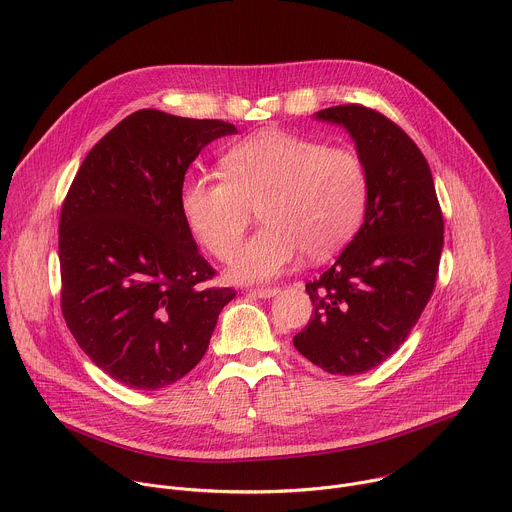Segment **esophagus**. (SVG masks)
I'll return each mask as SVG.
<instances>
[{"label": "esophagus", "mask_w": 512, "mask_h": 512, "mask_svg": "<svg viewBox=\"0 0 512 512\" xmlns=\"http://www.w3.org/2000/svg\"><path fill=\"white\" fill-rule=\"evenodd\" d=\"M279 293L277 287H257V289H251L249 295L253 297H259V299H269V297H275Z\"/></svg>", "instance_id": "esophagus-1"}]
</instances>
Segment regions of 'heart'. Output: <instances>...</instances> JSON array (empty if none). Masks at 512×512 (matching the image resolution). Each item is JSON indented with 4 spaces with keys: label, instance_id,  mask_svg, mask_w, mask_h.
Returning <instances> with one entry per match:
<instances>
[{
    "label": "heart",
    "instance_id": "1",
    "mask_svg": "<svg viewBox=\"0 0 512 512\" xmlns=\"http://www.w3.org/2000/svg\"><path fill=\"white\" fill-rule=\"evenodd\" d=\"M223 177L183 185L181 209L199 243L219 259L239 247L259 209L265 227L235 255L227 277L263 283L279 277L303 251L323 259L360 229L368 205V173L348 148L285 130H259L221 158Z\"/></svg>",
    "mask_w": 512,
    "mask_h": 512
}]
</instances>
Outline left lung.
<instances>
[{
	"label": "left lung",
	"mask_w": 512,
	"mask_h": 512,
	"mask_svg": "<svg viewBox=\"0 0 512 512\" xmlns=\"http://www.w3.org/2000/svg\"><path fill=\"white\" fill-rule=\"evenodd\" d=\"M315 118L342 124L354 138L368 205L342 255L305 285L313 311L293 346L329 374L356 376L388 360L420 319L438 275L444 219L430 166L398 124L360 104Z\"/></svg>",
	"instance_id": "left-lung-1"
}]
</instances>
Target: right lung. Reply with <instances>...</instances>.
<instances>
[{
  "label": "right lung",
  "mask_w": 512,
  "mask_h": 512,
  "mask_svg": "<svg viewBox=\"0 0 512 512\" xmlns=\"http://www.w3.org/2000/svg\"><path fill=\"white\" fill-rule=\"evenodd\" d=\"M235 132L223 120L138 110L94 144L64 199V319L84 354L128 388L187 376L235 297L231 287H201L215 269L181 209L191 162Z\"/></svg>",
  "instance_id": "add662e5"
}]
</instances>
